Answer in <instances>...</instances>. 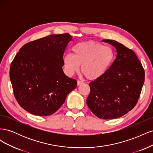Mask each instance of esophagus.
Here are the masks:
<instances>
[{"label": "esophagus", "instance_id": "34e87169", "mask_svg": "<svg viewBox=\"0 0 153 153\" xmlns=\"http://www.w3.org/2000/svg\"><path fill=\"white\" fill-rule=\"evenodd\" d=\"M83 84H84V82L80 81V80H78V81H77V85H80Z\"/></svg>", "mask_w": 153, "mask_h": 153}]
</instances>
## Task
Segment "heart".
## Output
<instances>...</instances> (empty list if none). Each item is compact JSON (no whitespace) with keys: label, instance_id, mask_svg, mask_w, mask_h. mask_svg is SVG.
<instances>
[{"label":"heart","instance_id":"1","mask_svg":"<svg viewBox=\"0 0 153 153\" xmlns=\"http://www.w3.org/2000/svg\"><path fill=\"white\" fill-rule=\"evenodd\" d=\"M72 55H64L63 63L66 73L72 76L81 71L90 80L102 77L114 62L113 50L96 41H89L77 43L71 48Z\"/></svg>","mask_w":153,"mask_h":153}]
</instances>
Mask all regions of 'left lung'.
Here are the masks:
<instances>
[{"label":"left lung","mask_w":153,"mask_h":153,"mask_svg":"<svg viewBox=\"0 0 153 153\" xmlns=\"http://www.w3.org/2000/svg\"><path fill=\"white\" fill-rule=\"evenodd\" d=\"M116 49V58L105 75L89 84L87 104L96 116L116 119L136 105L144 83L145 71L135 52L116 41L103 39Z\"/></svg>","instance_id":"left-lung-1"}]
</instances>
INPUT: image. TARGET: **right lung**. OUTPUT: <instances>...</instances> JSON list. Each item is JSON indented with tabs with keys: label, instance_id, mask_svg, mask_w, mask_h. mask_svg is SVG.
Segmentation results:
<instances>
[{
	"label": "right lung",
	"instance_id": "right-lung-1",
	"mask_svg": "<svg viewBox=\"0 0 153 153\" xmlns=\"http://www.w3.org/2000/svg\"><path fill=\"white\" fill-rule=\"evenodd\" d=\"M69 34H52L24 45L11 62L10 76L18 103L38 116L52 115L63 105L77 82L63 72Z\"/></svg>",
	"mask_w": 153,
	"mask_h": 153
}]
</instances>
